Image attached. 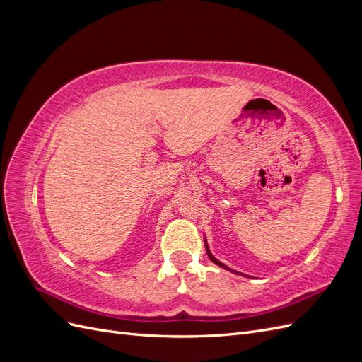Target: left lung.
I'll return each mask as SVG.
<instances>
[{"mask_svg": "<svg viewBox=\"0 0 362 362\" xmlns=\"http://www.w3.org/2000/svg\"><path fill=\"white\" fill-rule=\"evenodd\" d=\"M204 242H205V249H206V255H208V258H210L213 262H214V264H217V266H221V267H223V269H226V270H229V272H234V273H237V275H242V276H245L243 275V273H238V272H235V270H233V269H229L228 266H225L223 264V262H221V261H218L217 258H214L213 257V254H211V252H210V247H208V243H206V240H204Z\"/></svg>", "mask_w": 362, "mask_h": 362, "instance_id": "8db88e82", "label": "left lung"}]
</instances>
